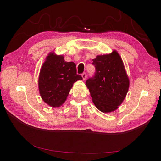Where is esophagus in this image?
<instances>
[{
  "instance_id": "34e87169",
  "label": "esophagus",
  "mask_w": 161,
  "mask_h": 161,
  "mask_svg": "<svg viewBox=\"0 0 161 161\" xmlns=\"http://www.w3.org/2000/svg\"><path fill=\"white\" fill-rule=\"evenodd\" d=\"M81 77H82V78H83V80H86V77H87L86 73H82V75H81Z\"/></svg>"
}]
</instances>
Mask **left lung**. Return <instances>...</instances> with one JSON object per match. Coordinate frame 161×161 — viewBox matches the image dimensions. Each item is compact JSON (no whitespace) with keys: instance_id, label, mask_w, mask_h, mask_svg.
Segmentation results:
<instances>
[{"instance_id":"left-lung-1","label":"left lung","mask_w":161,"mask_h":161,"mask_svg":"<svg viewBox=\"0 0 161 161\" xmlns=\"http://www.w3.org/2000/svg\"><path fill=\"white\" fill-rule=\"evenodd\" d=\"M94 76L86 81L94 104L103 113L114 111L122 104L129 87L124 64L117 51L93 59Z\"/></svg>"}]
</instances>
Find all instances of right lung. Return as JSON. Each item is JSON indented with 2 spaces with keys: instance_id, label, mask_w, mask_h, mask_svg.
Returning <instances> with one entry per match:
<instances>
[{
  "instance_id": "obj_1",
  "label": "right lung",
  "mask_w": 161,
  "mask_h": 161,
  "mask_svg": "<svg viewBox=\"0 0 161 161\" xmlns=\"http://www.w3.org/2000/svg\"><path fill=\"white\" fill-rule=\"evenodd\" d=\"M74 62H66L62 55L50 53L41 68L39 90L42 100L52 107H59L66 100L73 84L81 80Z\"/></svg>"
}]
</instances>
